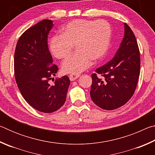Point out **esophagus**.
<instances>
[{
  "label": "esophagus",
  "instance_id": "esophagus-1",
  "mask_svg": "<svg viewBox=\"0 0 155 155\" xmlns=\"http://www.w3.org/2000/svg\"><path fill=\"white\" fill-rule=\"evenodd\" d=\"M80 77L79 74H70L69 76V78H70V80L71 81H75L77 78H78V77Z\"/></svg>",
  "mask_w": 155,
  "mask_h": 155
}]
</instances>
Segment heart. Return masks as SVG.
Segmentation results:
<instances>
[{"mask_svg": "<svg viewBox=\"0 0 155 155\" xmlns=\"http://www.w3.org/2000/svg\"><path fill=\"white\" fill-rule=\"evenodd\" d=\"M111 29L105 20H74L61 28V35L52 36L50 51L54 57H67L74 45L76 52L63 62L64 73L78 74L91 65V60L98 61L108 50Z\"/></svg>", "mask_w": 155, "mask_h": 155, "instance_id": "heart-1", "label": "heart"}]
</instances>
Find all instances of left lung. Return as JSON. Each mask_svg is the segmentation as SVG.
I'll return each instance as SVG.
<instances>
[{"instance_id": "obj_1", "label": "left lung", "mask_w": 155, "mask_h": 155, "mask_svg": "<svg viewBox=\"0 0 155 155\" xmlns=\"http://www.w3.org/2000/svg\"><path fill=\"white\" fill-rule=\"evenodd\" d=\"M124 38L111 61L91 74L90 96L97 106L114 110L129 101L137 87L140 71V54L131 28L124 23Z\"/></svg>"}]
</instances>
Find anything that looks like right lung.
Here are the masks:
<instances>
[{"instance_id": "obj_1", "label": "right lung", "mask_w": 155, "mask_h": 155, "mask_svg": "<svg viewBox=\"0 0 155 155\" xmlns=\"http://www.w3.org/2000/svg\"><path fill=\"white\" fill-rule=\"evenodd\" d=\"M53 22L44 20L20 36L14 54L15 78L23 98L34 109L52 113L64 105L70 81L64 76L51 85L58 71L48 46V35Z\"/></svg>"}]
</instances>
